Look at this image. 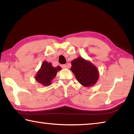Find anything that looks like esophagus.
Returning a JSON list of instances; mask_svg holds the SVG:
<instances>
[{"label":"esophagus","mask_w":134,"mask_h":134,"mask_svg":"<svg viewBox=\"0 0 134 134\" xmlns=\"http://www.w3.org/2000/svg\"><path fill=\"white\" fill-rule=\"evenodd\" d=\"M61 66H62L63 69H66L67 68V65H65V64H63L61 65Z\"/></svg>","instance_id":"1"}]
</instances>
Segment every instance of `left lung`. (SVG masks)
Listing matches in <instances>:
<instances>
[{
    "label": "left lung",
    "mask_w": 134,
    "mask_h": 134,
    "mask_svg": "<svg viewBox=\"0 0 134 134\" xmlns=\"http://www.w3.org/2000/svg\"><path fill=\"white\" fill-rule=\"evenodd\" d=\"M70 70L79 82L85 87L93 86L98 80L99 71L96 67L80 57L72 61Z\"/></svg>",
    "instance_id": "1"
}]
</instances>
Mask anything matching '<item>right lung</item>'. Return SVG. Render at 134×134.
<instances>
[{
  "mask_svg": "<svg viewBox=\"0 0 134 134\" xmlns=\"http://www.w3.org/2000/svg\"><path fill=\"white\" fill-rule=\"evenodd\" d=\"M60 70H62V68L60 66L54 67L51 63L45 61L37 72L35 80L43 86H49L51 84V81L56 76L57 72Z\"/></svg>",
  "mask_w": 134,
  "mask_h": 134,
  "instance_id": "add662e5",
  "label": "right lung"
}]
</instances>
